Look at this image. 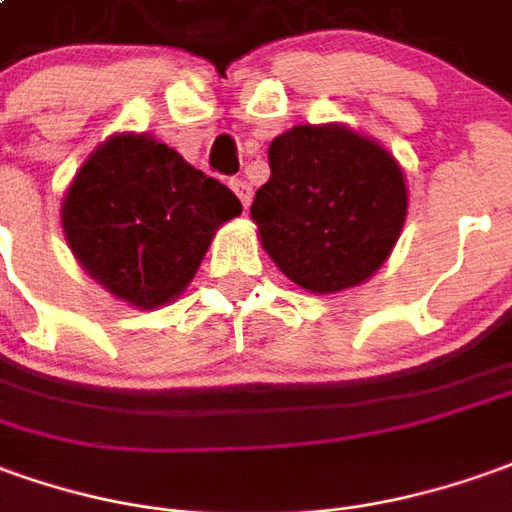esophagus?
<instances>
[{
  "mask_svg": "<svg viewBox=\"0 0 512 512\" xmlns=\"http://www.w3.org/2000/svg\"><path fill=\"white\" fill-rule=\"evenodd\" d=\"M231 189H234V195L242 200V206L248 209L250 197H253V189H250V183L242 181V178H234V181H231Z\"/></svg>",
  "mask_w": 512,
  "mask_h": 512,
  "instance_id": "1",
  "label": "esophagus"
}]
</instances>
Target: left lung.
<instances>
[{
	"instance_id": "obj_1",
	"label": "left lung",
	"mask_w": 512,
	"mask_h": 512,
	"mask_svg": "<svg viewBox=\"0 0 512 512\" xmlns=\"http://www.w3.org/2000/svg\"><path fill=\"white\" fill-rule=\"evenodd\" d=\"M250 217L267 256L309 292L365 284L401 236L407 183L382 144L345 125H295L270 142Z\"/></svg>"
}]
</instances>
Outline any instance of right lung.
<instances>
[{"mask_svg": "<svg viewBox=\"0 0 512 512\" xmlns=\"http://www.w3.org/2000/svg\"><path fill=\"white\" fill-rule=\"evenodd\" d=\"M242 211L217 178L147 133H116L66 189L61 222L74 259L119 301L158 309L195 278L222 222Z\"/></svg>", "mask_w": 512, "mask_h": 512, "instance_id": "add662e5", "label": "right lung"}]
</instances>
